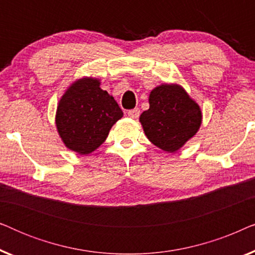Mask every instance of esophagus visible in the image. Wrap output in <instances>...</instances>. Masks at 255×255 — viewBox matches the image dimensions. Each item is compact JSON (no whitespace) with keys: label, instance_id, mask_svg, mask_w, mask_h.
Wrapping results in <instances>:
<instances>
[{"label":"esophagus","instance_id":"obj_1","mask_svg":"<svg viewBox=\"0 0 255 255\" xmlns=\"http://www.w3.org/2000/svg\"><path fill=\"white\" fill-rule=\"evenodd\" d=\"M128 117H131V118H138L139 115H140V110H139L138 108H134V109L128 110Z\"/></svg>","mask_w":255,"mask_h":255}]
</instances>
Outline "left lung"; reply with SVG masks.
I'll return each mask as SVG.
<instances>
[{
    "label": "left lung",
    "mask_w": 255,
    "mask_h": 255,
    "mask_svg": "<svg viewBox=\"0 0 255 255\" xmlns=\"http://www.w3.org/2000/svg\"><path fill=\"white\" fill-rule=\"evenodd\" d=\"M149 109L139 117L148 140L174 153L193 138L202 123L201 108L179 85H160L148 97Z\"/></svg>",
    "instance_id": "1"
}]
</instances>
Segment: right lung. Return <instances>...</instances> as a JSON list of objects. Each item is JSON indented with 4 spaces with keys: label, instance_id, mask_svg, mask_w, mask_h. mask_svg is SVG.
<instances>
[{
    "label": "right lung",
    "instance_id": "1",
    "mask_svg": "<svg viewBox=\"0 0 255 255\" xmlns=\"http://www.w3.org/2000/svg\"><path fill=\"white\" fill-rule=\"evenodd\" d=\"M100 80L82 78L73 82L59 101L55 115L58 133L66 147L89 154L100 147L123 111Z\"/></svg>",
    "mask_w": 255,
    "mask_h": 255
}]
</instances>
